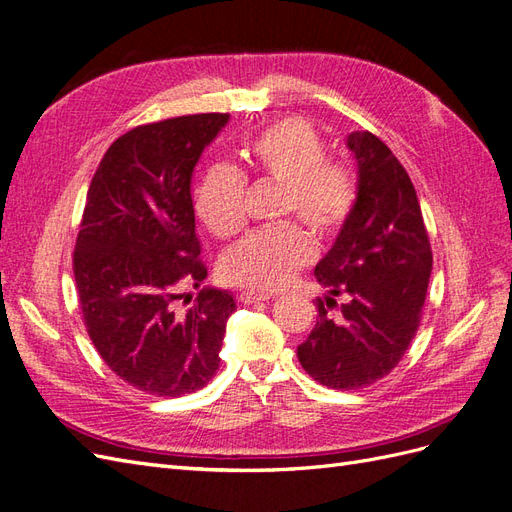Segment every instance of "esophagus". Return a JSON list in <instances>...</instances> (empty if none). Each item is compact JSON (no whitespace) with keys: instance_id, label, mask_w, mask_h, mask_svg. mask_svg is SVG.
I'll return each instance as SVG.
<instances>
[{"instance_id":"34e87169","label":"esophagus","mask_w":512,"mask_h":512,"mask_svg":"<svg viewBox=\"0 0 512 512\" xmlns=\"http://www.w3.org/2000/svg\"><path fill=\"white\" fill-rule=\"evenodd\" d=\"M273 297H275L273 292H252V290H247V292H239V301H241L243 305L258 303V301H269V299H273Z\"/></svg>"}]
</instances>
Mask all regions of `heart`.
<instances>
[{
  "label": "heart",
  "instance_id": "obj_1",
  "mask_svg": "<svg viewBox=\"0 0 512 512\" xmlns=\"http://www.w3.org/2000/svg\"><path fill=\"white\" fill-rule=\"evenodd\" d=\"M327 158L324 138L312 123L297 117L271 123L239 149L244 175L282 185L277 218L299 220L318 243L331 241L344 230L359 200L352 170ZM243 196L245 177L240 170L228 164L209 166L194 190L198 220L218 239L237 235L243 226ZM306 231L286 220L250 232L222 258V277L247 290L282 288L314 256Z\"/></svg>",
  "mask_w": 512,
  "mask_h": 512
}]
</instances>
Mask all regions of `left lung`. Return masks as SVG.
<instances>
[{"label":"left lung","mask_w":512,"mask_h":512,"mask_svg":"<svg viewBox=\"0 0 512 512\" xmlns=\"http://www.w3.org/2000/svg\"><path fill=\"white\" fill-rule=\"evenodd\" d=\"M348 147L359 162V200L316 265L331 297L318 299L316 327L297 348L307 374L337 391L363 389L397 367L421 324L433 262L406 168L367 130L352 132ZM342 293L349 301L337 306L332 297Z\"/></svg>","instance_id":"left-lung-1"}]
</instances>
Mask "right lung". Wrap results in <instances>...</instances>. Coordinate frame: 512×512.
I'll list each match as a JSON object with an SVG mask.
<instances>
[{"mask_svg": "<svg viewBox=\"0 0 512 512\" xmlns=\"http://www.w3.org/2000/svg\"><path fill=\"white\" fill-rule=\"evenodd\" d=\"M228 113L136 126L108 147L91 179L74 247V280L89 339L115 374L156 397L194 393L215 376L228 290L205 282L190 183ZM192 301V297H190Z\"/></svg>", "mask_w": 512, "mask_h": 512, "instance_id": "obj_1", "label": "right lung"}]
</instances>
